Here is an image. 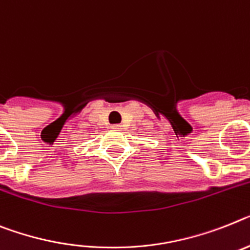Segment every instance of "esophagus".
Returning a JSON list of instances; mask_svg holds the SVG:
<instances>
[{
  "label": "esophagus",
  "mask_w": 250,
  "mask_h": 250,
  "mask_svg": "<svg viewBox=\"0 0 250 250\" xmlns=\"http://www.w3.org/2000/svg\"><path fill=\"white\" fill-rule=\"evenodd\" d=\"M112 128L113 129H117V131H121L122 125H112Z\"/></svg>",
  "instance_id": "esophagus-1"
}]
</instances>
